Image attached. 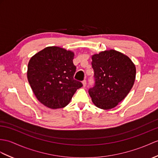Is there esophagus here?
I'll return each instance as SVG.
<instances>
[{
	"label": "esophagus",
	"instance_id": "34e87169",
	"mask_svg": "<svg viewBox=\"0 0 158 158\" xmlns=\"http://www.w3.org/2000/svg\"><path fill=\"white\" fill-rule=\"evenodd\" d=\"M82 83H83V87H85L86 86V84H87L86 80H83V82H82Z\"/></svg>",
	"mask_w": 158,
	"mask_h": 158
}]
</instances>
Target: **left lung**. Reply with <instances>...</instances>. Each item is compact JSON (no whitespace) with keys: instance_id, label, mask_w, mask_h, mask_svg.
Instances as JSON below:
<instances>
[{"instance_id":"8db88e82","label":"left lung","mask_w":158,"mask_h":158,"mask_svg":"<svg viewBox=\"0 0 158 158\" xmlns=\"http://www.w3.org/2000/svg\"><path fill=\"white\" fill-rule=\"evenodd\" d=\"M94 85L89 89L93 103L98 108H114L133 87L136 68L126 55L114 50H106L91 57Z\"/></svg>"}]
</instances>
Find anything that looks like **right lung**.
<instances>
[{
  "label": "right lung",
  "instance_id": "1",
  "mask_svg": "<svg viewBox=\"0 0 158 158\" xmlns=\"http://www.w3.org/2000/svg\"><path fill=\"white\" fill-rule=\"evenodd\" d=\"M74 53L57 46L40 51L29 60L27 79L35 97L46 107L57 109L68 105L75 91L83 86L73 78Z\"/></svg>",
  "mask_w": 158,
  "mask_h": 158
}]
</instances>
